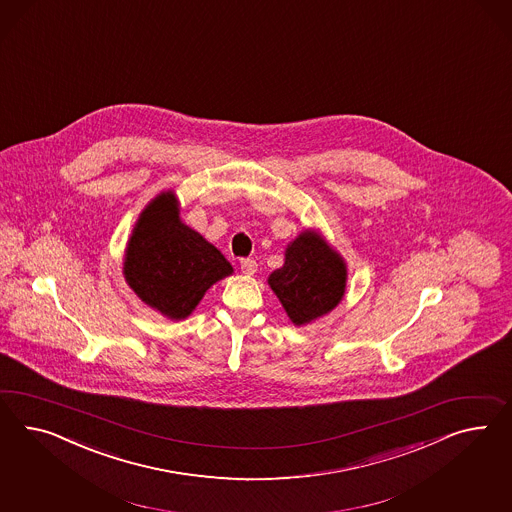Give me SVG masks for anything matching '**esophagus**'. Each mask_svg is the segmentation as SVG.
I'll use <instances>...</instances> for the list:
<instances>
[{
	"label": "esophagus",
	"mask_w": 512,
	"mask_h": 512,
	"mask_svg": "<svg viewBox=\"0 0 512 512\" xmlns=\"http://www.w3.org/2000/svg\"><path fill=\"white\" fill-rule=\"evenodd\" d=\"M240 270H242V274H246V276H253V274L257 272V263H255L253 259H242V261H240Z\"/></svg>",
	"instance_id": "esophagus-1"
}]
</instances>
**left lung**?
I'll list each match as a JSON object with an SVG mask.
<instances>
[{
	"label": "left lung",
	"instance_id": "8db88e82",
	"mask_svg": "<svg viewBox=\"0 0 512 512\" xmlns=\"http://www.w3.org/2000/svg\"><path fill=\"white\" fill-rule=\"evenodd\" d=\"M270 289L294 326L328 315L343 300L346 264L315 231H304L285 249V264L268 277Z\"/></svg>",
	"mask_w": 512,
	"mask_h": 512
}]
</instances>
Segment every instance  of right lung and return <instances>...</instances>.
I'll list each match as a JSON object with an SVG mask.
<instances>
[{"label":"right lung","instance_id":"right-lung-1","mask_svg":"<svg viewBox=\"0 0 512 512\" xmlns=\"http://www.w3.org/2000/svg\"><path fill=\"white\" fill-rule=\"evenodd\" d=\"M123 274L141 302L182 320L216 281L233 274V266L220 249L180 221L175 194L162 192L139 214Z\"/></svg>","mask_w":512,"mask_h":512}]
</instances>
